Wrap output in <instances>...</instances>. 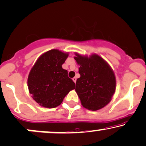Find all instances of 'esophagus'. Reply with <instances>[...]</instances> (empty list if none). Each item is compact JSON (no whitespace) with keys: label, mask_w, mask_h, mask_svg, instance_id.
<instances>
[{"label":"esophagus","mask_w":146,"mask_h":146,"mask_svg":"<svg viewBox=\"0 0 146 146\" xmlns=\"http://www.w3.org/2000/svg\"><path fill=\"white\" fill-rule=\"evenodd\" d=\"M72 80H73V81L75 83H76V77H74V78H72Z\"/></svg>","instance_id":"1"}]
</instances>
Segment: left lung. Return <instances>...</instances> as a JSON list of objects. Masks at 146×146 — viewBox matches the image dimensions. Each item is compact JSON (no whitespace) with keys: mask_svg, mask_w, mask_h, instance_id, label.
I'll return each mask as SVG.
<instances>
[{"mask_svg":"<svg viewBox=\"0 0 146 146\" xmlns=\"http://www.w3.org/2000/svg\"><path fill=\"white\" fill-rule=\"evenodd\" d=\"M74 59L80 66V76L76 80V91L82 106L97 111L107 106L115 93L116 78L111 67L97 54L83 55L75 52Z\"/></svg>","mask_w":146,"mask_h":146,"instance_id":"8db88e82","label":"left lung"}]
</instances>
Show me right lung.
Segmentation results:
<instances>
[{
	"instance_id": "obj_1",
	"label": "right lung",
	"mask_w": 146,
	"mask_h": 146,
	"mask_svg": "<svg viewBox=\"0 0 146 146\" xmlns=\"http://www.w3.org/2000/svg\"><path fill=\"white\" fill-rule=\"evenodd\" d=\"M68 56L69 52L50 50L41 54L32 67L27 86L32 98L41 107H58L67 94L75 89L68 71L62 68Z\"/></svg>"
}]
</instances>
